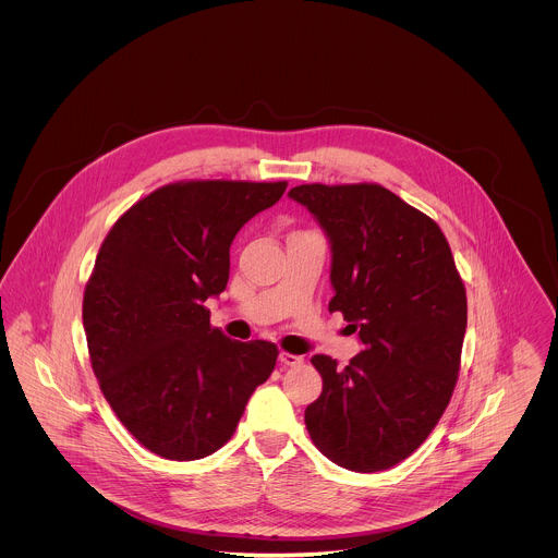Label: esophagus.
<instances>
[{
    "instance_id": "34e87169",
    "label": "esophagus",
    "mask_w": 558,
    "mask_h": 558,
    "mask_svg": "<svg viewBox=\"0 0 558 558\" xmlns=\"http://www.w3.org/2000/svg\"><path fill=\"white\" fill-rule=\"evenodd\" d=\"M279 361H281L286 367H299V365H303V363H305V359H303V356H299V354H290V352H281V354H279Z\"/></svg>"
}]
</instances>
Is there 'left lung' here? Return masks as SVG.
Here are the masks:
<instances>
[{"instance_id":"8db88e82","label":"left lung","mask_w":558,"mask_h":558,"mask_svg":"<svg viewBox=\"0 0 558 558\" xmlns=\"http://www.w3.org/2000/svg\"><path fill=\"white\" fill-rule=\"evenodd\" d=\"M330 244L328 312H341L363 350L343 369L312 359L322 396L305 410L319 451L354 473L405 460L436 427L460 372L466 290L440 228L380 184H303Z\"/></svg>"}]
</instances>
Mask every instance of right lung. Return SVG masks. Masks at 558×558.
I'll return each mask as SVG.
<instances>
[{"label":"right lung","instance_id":"1","mask_svg":"<svg viewBox=\"0 0 558 558\" xmlns=\"http://www.w3.org/2000/svg\"><path fill=\"white\" fill-rule=\"evenodd\" d=\"M288 182H178L126 210L83 294L92 369L122 425L153 453L189 462L221 449L277 363L270 341L210 326L240 228Z\"/></svg>","mask_w":558,"mask_h":558}]
</instances>
